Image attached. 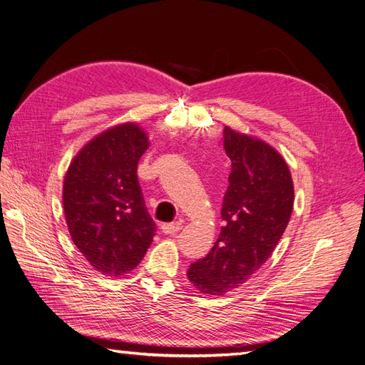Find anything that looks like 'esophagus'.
<instances>
[{"instance_id":"esophagus-1","label":"esophagus","mask_w":365,"mask_h":365,"mask_svg":"<svg viewBox=\"0 0 365 365\" xmlns=\"http://www.w3.org/2000/svg\"><path fill=\"white\" fill-rule=\"evenodd\" d=\"M182 228V222H171V224H163L162 232L166 235H175Z\"/></svg>"}]
</instances>
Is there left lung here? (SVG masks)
<instances>
[{
  "mask_svg": "<svg viewBox=\"0 0 365 365\" xmlns=\"http://www.w3.org/2000/svg\"><path fill=\"white\" fill-rule=\"evenodd\" d=\"M232 160L221 216L224 227L210 253L192 262L188 279L200 294L222 295L257 274L272 255L294 207V185L283 157L264 141L224 129Z\"/></svg>",
  "mask_w": 365,
  "mask_h": 365,
  "instance_id": "1",
  "label": "left lung"
}]
</instances>
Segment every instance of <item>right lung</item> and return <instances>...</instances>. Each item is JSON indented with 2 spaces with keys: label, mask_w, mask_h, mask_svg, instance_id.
Returning <instances> with one entry per match:
<instances>
[{
  "label": "right lung",
  "mask_w": 365,
  "mask_h": 365,
  "mask_svg": "<svg viewBox=\"0 0 365 365\" xmlns=\"http://www.w3.org/2000/svg\"><path fill=\"white\" fill-rule=\"evenodd\" d=\"M149 141L132 123L93 138L63 182V210L76 247L104 275H123L146 255L155 235L137 168Z\"/></svg>",
  "instance_id": "right-lung-1"
}]
</instances>
